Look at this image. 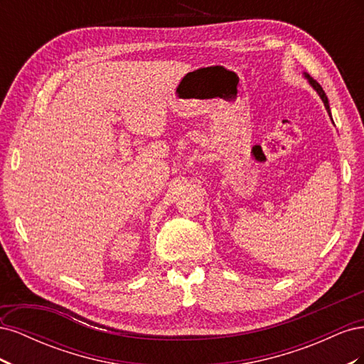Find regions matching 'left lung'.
Here are the masks:
<instances>
[{
	"instance_id": "8db88e82",
	"label": "left lung",
	"mask_w": 364,
	"mask_h": 364,
	"mask_svg": "<svg viewBox=\"0 0 364 364\" xmlns=\"http://www.w3.org/2000/svg\"><path fill=\"white\" fill-rule=\"evenodd\" d=\"M304 75H305V79H308V82H310V85L314 87V91L318 94V97L322 98V102H323V105H325V107H326V111H328V114H329V117H331V111H329V103H328V97H326V94H325V91L322 90V86L318 85L313 77H310L306 73H304ZM333 119V118H331Z\"/></svg>"
}]
</instances>
